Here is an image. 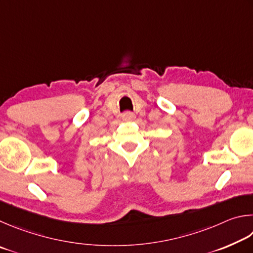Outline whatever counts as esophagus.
Instances as JSON below:
<instances>
[{
	"mask_svg": "<svg viewBox=\"0 0 253 253\" xmlns=\"http://www.w3.org/2000/svg\"><path fill=\"white\" fill-rule=\"evenodd\" d=\"M135 115L132 113V112H124L122 114V119L124 120V121H132V120H134Z\"/></svg>",
	"mask_w": 253,
	"mask_h": 253,
	"instance_id": "34e87169",
	"label": "esophagus"
}]
</instances>
